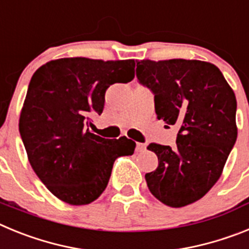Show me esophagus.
Instances as JSON below:
<instances>
[{"label": "esophagus", "mask_w": 249, "mask_h": 249, "mask_svg": "<svg viewBox=\"0 0 249 249\" xmlns=\"http://www.w3.org/2000/svg\"><path fill=\"white\" fill-rule=\"evenodd\" d=\"M136 149H137V152H144L146 151V144L137 142V144H136Z\"/></svg>", "instance_id": "1"}]
</instances>
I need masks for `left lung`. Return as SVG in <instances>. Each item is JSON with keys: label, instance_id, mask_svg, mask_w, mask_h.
<instances>
[{"label": "left lung", "instance_id": "8db88e82", "mask_svg": "<svg viewBox=\"0 0 249 249\" xmlns=\"http://www.w3.org/2000/svg\"><path fill=\"white\" fill-rule=\"evenodd\" d=\"M142 85L155 94L158 120L177 124L176 147L151 143L158 167L146 173L149 191L169 207L198 201L223 172L237 140V101L219 68L198 59L136 61Z\"/></svg>", "mask_w": 249, "mask_h": 249}]
</instances>
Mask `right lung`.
Masks as SVG:
<instances>
[{
	"instance_id": "1",
	"label": "right lung",
	"mask_w": 249,
	"mask_h": 249,
	"mask_svg": "<svg viewBox=\"0 0 249 249\" xmlns=\"http://www.w3.org/2000/svg\"><path fill=\"white\" fill-rule=\"evenodd\" d=\"M135 59L86 57L52 59L31 78L18 128L31 167L53 196L72 206L96 201L108 184L114 160L132 156L127 137L91 133L89 117L101 114L106 89L135 78Z\"/></svg>"
}]
</instances>
